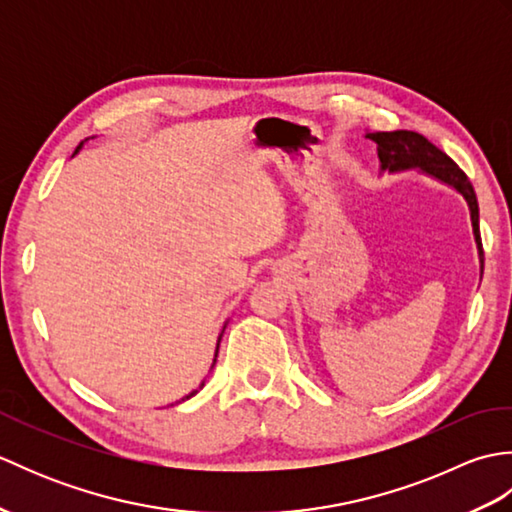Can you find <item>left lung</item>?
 <instances>
[{
  "mask_svg": "<svg viewBox=\"0 0 512 512\" xmlns=\"http://www.w3.org/2000/svg\"><path fill=\"white\" fill-rule=\"evenodd\" d=\"M365 138L374 140L378 145V158L380 169L387 171H405V169H422L429 176L438 178L442 182L451 184L458 189L464 200L469 202L471 209V222L477 250H480V262L484 270V250H482V237H480V209H477V198L473 191V184L466 178V173L455 165V162L438 149L433 143L418 132H407V129H396V132H372Z\"/></svg>",
  "mask_w": 512,
  "mask_h": 512,
  "instance_id": "obj_1",
  "label": "left lung"
}]
</instances>
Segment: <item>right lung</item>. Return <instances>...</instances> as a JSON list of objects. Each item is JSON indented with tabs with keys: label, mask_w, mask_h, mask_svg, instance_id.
Returning a JSON list of instances; mask_svg holds the SVG:
<instances>
[{
	"label": "right lung",
	"mask_w": 512,
	"mask_h": 512,
	"mask_svg": "<svg viewBox=\"0 0 512 512\" xmlns=\"http://www.w3.org/2000/svg\"><path fill=\"white\" fill-rule=\"evenodd\" d=\"M76 151H79V147H76ZM220 339H222V336H220ZM217 350H220V341H217ZM217 350H215V358H217ZM215 358H213V365H215ZM202 385H204V383H202ZM202 385H200V387H202ZM195 391H198V389H195ZM195 391H193V394H195ZM193 394H189L187 398H191ZM182 400H184V398H182Z\"/></svg>",
	"instance_id": "1"
}]
</instances>
